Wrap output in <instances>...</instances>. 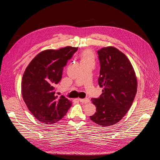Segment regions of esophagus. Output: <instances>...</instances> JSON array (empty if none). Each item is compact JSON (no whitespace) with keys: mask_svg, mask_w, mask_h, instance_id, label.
I'll return each instance as SVG.
<instances>
[{"mask_svg":"<svg viewBox=\"0 0 160 160\" xmlns=\"http://www.w3.org/2000/svg\"><path fill=\"white\" fill-rule=\"evenodd\" d=\"M80 101V102H82V103H85V104H87V103H88L90 102V100L88 98H85V99H78Z\"/></svg>","mask_w":160,"mask_h":160,"instance_id":"obj_1","label":"esophagus"}]
</instances>
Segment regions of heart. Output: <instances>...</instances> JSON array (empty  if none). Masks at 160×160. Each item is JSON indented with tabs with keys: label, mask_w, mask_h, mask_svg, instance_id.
<instances>
[{
	"label": "heart",
	"mask_w": 160,
	"mask_h": 160,
	"mask_svg": "<svg viewBox=\"0 0 160 160\" xmlns=\"http://www.w3.org/2000/svg\"><path fill=\"white\" fill-rule=\"evenodd\" d=\"M94 55L90 49H86L82 53L81 62H94Z\"/></svg>",
	"instance_id": "obj_1"
}]
</instances>
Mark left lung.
<instances>
[{
    "instance_id": "8db88e82",
    "label": "left lung",
    "mask_w": 160,
    "mask_h": 160,
    "mask_svg": "<svg viewBox=\"0 0 160 160\" xmlns=\"http://www.w3.org/2000/svg\"><path fill=\"white\" fill-rule=\"evenodd\" d=\"M98 54L101 67L98 83L104 89L100 97L91 99L96 112L90 118L99 125L108 127L121 120L131 107L138 81L129 59L118 49L104 48Z\"/></svg>"
}]
</instances>
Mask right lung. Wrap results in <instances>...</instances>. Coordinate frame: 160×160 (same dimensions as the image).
<instances>
[{"instance_id":"1","label":"right lung","mask_w":160,"mask_h":160,"mask_svg":"<svg viewBox=\"0 0 160 160\" xmlns=\"http://www.w3.org/2000/svg\"><path fill=\"white\" fill-rule=\"evenodd\" d=\"M78 48L40 52L27 67L22 78L21 93L33 115L43 123L53 124L61 120L72 102L56 94L55 86L62 78L64 67Z\"/></svg>"}]
</instances>
